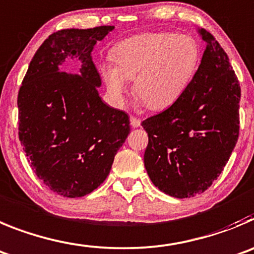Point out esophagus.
I'll use <instances>...</instances> for the list:
<instances>
[{"label": "esophagus", "mask_w": 254, "mask_h": 254, "mask_svg": "<svg viewBox=\"0 0 254 254\" xmlns=\"http://www.w3.org/2000/svg\"><path fill=\"white\" fill-rule=\"evenodd\" d=\"M129 121H131V126L133 127V128H137V127H139V126H141V121H139L138 118L133 117V116L129 118Z\"/></svg>", "instance_id": "34e87169"}]
</instances>
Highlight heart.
<instances>
[{
	"label": "heart",
	"instance_id": "1",
	"mask_svg": "<svg viewBox=\"0 0 254 254\" xmlns=\"http://www.w3.org/2000/svg\"><path fill=\"white\" fill-rule=\"evenodd\" d=\"M115 65L106 64L102 76L108 93L121 104L127 93V80H133V94L153 109L173 106L196 74L200 48L189 35L145 32L116 46Z\"/></svg>",
	"mask_w": 254,
	"mask_h": 254
}]
</instances>
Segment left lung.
<instances>
[{"instance_id": "left-lung-1", "label": "left lung", "mask_w": 254, "mask_h": 254, "mask_svg": "<svg viewBox=\"0 0 254 254\" xmlns=\"http://www.w3.org/2000/svg\"><path fill=\"white\" fill-rule=\"evenodd\" d=\"M197 34L206 46L190 85L170 108L142 122L146 171L156 188L178 199L201 194L217 180L239 133L238 79L213 35Z\"/></svg>"}]
</instances>
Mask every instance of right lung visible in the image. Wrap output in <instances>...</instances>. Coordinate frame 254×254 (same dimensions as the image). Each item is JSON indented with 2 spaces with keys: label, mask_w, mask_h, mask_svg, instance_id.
I'll use <instances>...</instances> for the list:
<instances>
[{
  "label": "right lung",
  "mask_w": 254,
  "mask_h": 254,
  "mask_svg": "<svg viewBox=\"0 0 254 254\" xmlns=\"http://www.w3.org/2000/svg\"><path fill=\"white\" fill-rule=\"evenodd\" d=\"M115 26L54 32L37 49L18 92V137L32 170L65 197L103 183L129 131L126 112L99 97L92 51ZM68 59L81 63L66 68Z\"/></svg>",
  "instance_id": "add662e5"
}]
</instances>
